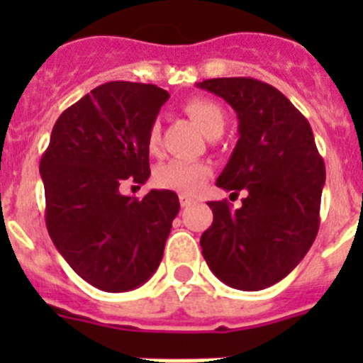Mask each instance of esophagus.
<instances>
[{
  "instance_id": "esophagus-1",
  "label": "esophagus",
  "mask_w": 363,
  "mask_h": 363,
  "mask_svg": "<svg viewBox=\"0 0 363 363\" xmlns=\"http://www.w3.org/2000/svg\"><path fill=\"white\" fill-rule=\"evenodd\" d=\"M192 203V198L189 194H179V205L182 207H189Z\"/></svg>"
}]
</instances>
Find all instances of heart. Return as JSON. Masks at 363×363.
I'll list each match as a JSON object with an SVG mask.
<instances>
[{
  "instance_id": "1",
  "label": "heart",
  "mask_w": 363,
  "mask_h": 363,
  "mask_svg": "<svg viewBox=\"0 0 363 363\" xmlns=\"http://www.w3.org/2000/svg\"><path fill=\"white\" fill-rule=\"evenodd\" d=\"M185 111L189 116L200 125L207 136H214L218 133H223L225 127V112L216 101L209 98H191L185 104ZM147 147L152 154L160 152L162 147V127L158 121H154L147 133ZM213 174L207 163L203 162H187V160H171V162L162 163L154 171V184L162 189H171L179 192L200 191L203 184Z\"/></svg>"
}]
</instances>
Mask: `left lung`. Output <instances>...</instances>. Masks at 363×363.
<instances>
[{"label": "left lung", "instance_id": "left-lung-1", "mask_svg": "<svg viewBox=\"0 0 363 363\" xmlns=\"http://www.w3.org/2000/svg\"><path fill=\"white\" fill-rule=\"evenodd\" d=\"M198 86L225 99L240 120L216 185L247 191L236 211L227 200L209 201L214 220L201 234V255L229 287L265 289L300 264L318 234L325 165L309 121L272 85L213 78Z\"/></svg>", "mask_w": 363, "mask_h": 363}]
</instances>
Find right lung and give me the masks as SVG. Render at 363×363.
I'll use <instances>...</instances> for the list:
<instances>
[{
    "instance_id": "obj_1",
    "label": "right lung",
    "mask_w": 363,
    "mask_h": 363,
    "mask_svg": "<svg viewBox=\"0 0 363 363\" xmlns=\"http://www.w3.org/2000/svg\"><path fill=\"white\" fill-rule=\"evenodd\" d=\"M167 99L150 83H104L62 112L41 156L50 238L83 280L107 293L152 277L179 211L172 191L152 189L142 200L120 192L123 182L150 176L147 133Z\"/></svg>"
}]
</instances>
